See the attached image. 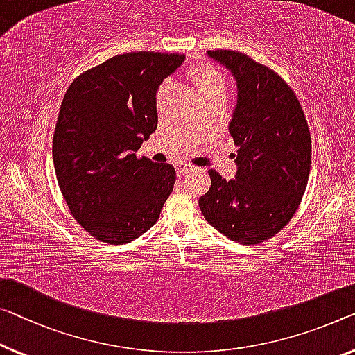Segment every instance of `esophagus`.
Listing matches in <instances>:
<instances>
[{"mask_svg":"<svg viewBox=\"0 0 355 355\" xmlns=\"http://www.w3.org/2000/svg\"><path fill=\"white\" fill-rule=\"evenodd\" d=\"M175 171L178 175H184V173H188L189 171H191V166H189V164H184V162H178V164H175Z\"/></svg>","mask_w":355,"mask_h":355,"instance_id":"34e87169","label":"esophagus"}]
</instances>
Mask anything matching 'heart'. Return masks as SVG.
<instances>
[{"label":"heart","mask_w":355,"mask_h":355,"mask_svg":"<svg viewBox=\"0 0 355 355\" xmlns=\"http://www.w3.org/2000/svg\"><path fill=\"white\" fill-rule=\"evenodd\" d=\"M188 78L191 81L200 98H209V97H218V95H226V83L223 76L220 75V71L216 68L210 65H194L188 70ZM171 92V84L164 83L162 86L157 89L156 94V105L157 108L164 107L167 95Z\"/></svg>","instance_id":"heart-1"}]
</instances>
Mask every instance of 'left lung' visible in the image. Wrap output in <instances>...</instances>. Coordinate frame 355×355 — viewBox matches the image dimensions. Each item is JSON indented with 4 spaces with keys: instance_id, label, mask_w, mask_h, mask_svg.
<instances>
[{
    "instance_id": "obj_1",
    "label": "left lung",
    "mask_w": 355,
    "mask_h": 355,
    "mask_svg": "<svg viewBox=\"0 0 355 355\" xmlns=\"http://www.w3.org/2000/svg\"><path fill=\"white\" fill-rule=\"evenodd\" d=\"M231 71L237 102L230 134L237 148L234 180L209 171L204 218L237 244H258L292 220L308 184L311 135L292 87L271 68L237 51H207Z\"/></svg>"
}]
</instances>
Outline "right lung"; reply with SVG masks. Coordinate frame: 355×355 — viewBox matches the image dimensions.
Segmentation results:
<instances>
[{
    "mask_svg": "<svg viewBox=\"0 0 355 355\" xmlns=\"http://www.w3.org/2000/svg\"><path fill=\"white\" fill-rule=\"evenodd\" d=\"M183 60L146 51L111 57L63 97L52 141L57 182L78 223L105 244L140 237L172 193L173 166L135 153L157 127V89Z\"/></svg>",
    "mask_w": 355,
    "mask_h": 355,
    "instance_id": "right-lung-1",
    "label": "right lung"
}]
</instances>
